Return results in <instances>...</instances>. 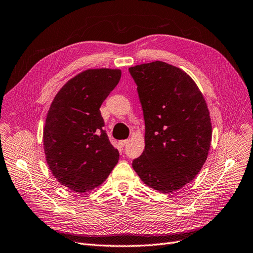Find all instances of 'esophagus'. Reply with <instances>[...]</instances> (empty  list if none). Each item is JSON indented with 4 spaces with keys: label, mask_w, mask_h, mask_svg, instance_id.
Returning a JSON list of instances; mask_svg holds the SVG:
<instances>
[{
    "label": "esophagus",
    "mask_w": 253,
    "mask_h": 253,
    "mask_svg": "<svg viewBox=\"0 0 253 253\" xmlns=\"http://www.w3.org/2000/svg\"><path fill=\"white\" fill-rule=\"evenodd\" d=\"M127 143H128V140H122V141H120V142H119V144H120V146H121V147H124Z\"/></svg>",
    "instance_id": "esophagus-1"
}]
</instances>
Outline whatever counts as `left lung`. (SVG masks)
I'll return each instance as SVG.
<instances>
[{
	"label": "left lung",
	"instance_id": "obj_1",
	"mask_svg": "<svg viewBox=\"0 0 253 253\" xmlns=\"http://www.w3.org/2000/svg\"><path fill=\"white\" fill-rule=\"evenodd\" d=\"M145 121V148L132 168L164 194L191 182L205 164L212 125L206 100L185 72L162 61L129 68Z\"/></svg>",
	"mask_w": 253,
	"mask_h": 253
}]
</instances>
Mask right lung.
I'll return each mask as SVG.
<instances>
[{
	"instance_id": "right-lung-1",
	"label": "right lung",
	"mask_w": 253,
	"mask_h": 253,
	"mask_svg": "<svg viewBox=\"0 0 253 253\" xmlns=\"http://www.w3.org/2000/svg\"><path fill=\"white\" fill-rule=\"evenodd\" d=\"M120 70H88L72 78L49 107L43 145L49 169L78 193L102 184L120 154L108 138L99 108L121 79Z\"/></svg>"
}]
</instances>
